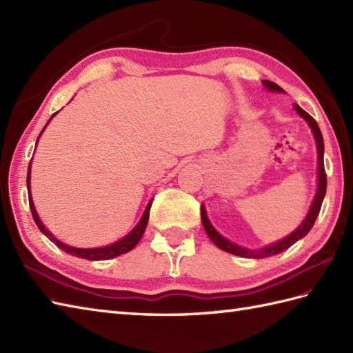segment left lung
Returning a JSON list of instances; mask_svg holds the SVG:
<instances>
[{
  "instance_id": "8db88e82",
  "label": "left lung",
  "mask_w": 353,
  "mask_h": 353,
  "mask_svg": "<svg viewBox=\"0 0 353 353\" xmlns=\"http://www.w3.org/2000/svg\"><path fill=\"white\" fill-rule=\"evenodd\" d=\"M262 85L270 92H283V89L281 86H277L276 83L270 80H262ZM294 110L297 112L299 115H301L308 125L311 127V132L314 134V139H316V145H317V153H319V170H317V191H316V196H314V200L311 203V208L308 214H306L305 220L301 223V226H299L294 232H291L288 236H285L281 241H276L270 245L262 247V249H245V247L238 245L235 243L229 241V239L224 238L223 235H220L219 232L215 230V228L211 224L208 219V214H206V209L205 206L201 205L200 211H201V223H203V228L206 230L208 236L211 238V241L216 245L220 247L221 250L232 253V254H236V256H243V258H253V259H261V258H268V256H273V254H279L283 250H287L288 247H291L294 243H297L299 239H302L308 232L312 229L314 223H316L319 212H320V208L321 203H323V199H325V194H326V172H325V162H323V154H325V144H323V137H321V132L319 129V124L316 119H314L310 114H306V112L299 106V104H294Z\"/></svg>"
}]
</instances>
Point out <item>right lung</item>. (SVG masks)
<instances>
[{
	"label": "right lung",
	"instance_id": "1",
	"mask_svg": "<svg viewBox=\"0 0 353 353\" xmlns=\"http://www.w3.org/2000/svg\"><path fill=\"white\" fill-rule=\"evenodd\" d=\"M56 114H57V112H56ZM56 114H52V117H54ZM51 118L48 119V123L51 121ZM48 123L45 124V127L48 125ZM45 127L42 129V132L45 130ZM42 132L39 133V137H37V141H39ZM37 141H36V145H37ZM30 170H32V161H30L28 172H27V190H28V203H30V209H32L33 220L37 224V228H39V230L42 232V234L47 236L51 243H54L59 247V249H62L65 253H70V254H72V256H77V258H81V259H88V261H104V259L117 258V256H119V254H124L127 252H130L133 247L141 241V238H142V235H144L145 228H147L148 215H150V208H152V201L153 200L148 201L145 211H144V214H142L141 220L138 221L137 226H134L125 236H123L121 239H118V241H115L114 244H109V245H104V247H95V249H79V247H72V245H68V244H65L62 241H59V239L54 235H52L47 228L43 226V223L41 221L39 215H37V212H36V208H34L33 199H32V191H30V176H32V174H30V172H32Z\"/></svg>",
	"mask_w": 353,
	"mask_h": 353
}]
</instances>
